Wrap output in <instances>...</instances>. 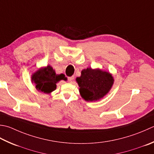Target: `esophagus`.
<instances>
[{"instance_id": "esophagus-1", "label": "esophagus", "mask_w": 154, "mask_h": 154, "mask_svg": "<svg viewBox=\"0 0 154 154\" xmlns=\"http://www.w3.org/2000/svg\"><path fill=\"white\" fill-rule=\"evenodd\" d=\"M73 79H74V77H73V76L69 77H68V81H69V82H70V83H71L72 81H73Z\"/></svg>"}]
</instances>
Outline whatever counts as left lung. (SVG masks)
Listing matches in <instances>:
<instances>
[{
    "label": "left lung",
    "mask_w": 154,
    "mask_h": 154,
    "mask_svg": "<svg viewBox=\"0 0 154 154\" xmlns=\"http://www.w3.org/2000/svg\"><path fill=\"white\" fill-rule=\"evenodd\" d=\"M76 81L79 85L80 94L85 101H96L109 92L113 83V78L107 72L99 69L87 68L81 71Z\"/></svg>",
    "instance_id": "8db88e82"
}]
</instances>
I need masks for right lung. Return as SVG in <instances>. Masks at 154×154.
<instances>
[{"label": "right lung", "instance_id": "add662e5", "mask_svg": "<svg viewBox=\"0 0 154 154\" xmlns=\"http://www.w3.org/2000/svg\"><path fill=\"white\" fill-rule=\"evenodd\" d=\"M62 79L67 80L65 75H56L50 65L37 71L32 76V81L35 83L37 89L45 93L54 91L57 87L56 83Z\"/></svg>", "mask_w": 154, "mask_h": 154}]
</instances>
